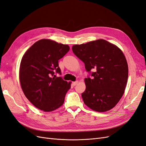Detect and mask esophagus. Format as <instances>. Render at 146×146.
<instances>
[{
	"mask_svg": "<svg viewBox=\"0 0 146 146\" xmlns=\"http://www.w3.org/2000/svg\"><path fill=\"white\" fill-rule=\"evenodd\" d=\"M78 83V81H76V82H72V85L73 86H76V85H77V83Z\"/></svg>",
	"mask_w": 146,
	"mask_h": 146,
	"instance_id": "esophagus-1",
	"label": "esophagus"
}]
</instances>
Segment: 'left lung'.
<instances>
[{
  "instance_id": "8db88e82",
  "label": "left lung",
  "mask_w": 146,
  "mask_h": 146,
  "mask_svg": "<svg viewBox=\"0 0 146 146\" xmlns=\"http://www.w3.org/2000/svg\"><path fill=\"white\" fill-rule=\"evenodd\" d=\"M72 49L91 76L85 79L84 103L99 112L113 108L123 94L128 79V64L122 50L104 39L74 45Z\"/></svg>"
}]
</instances>
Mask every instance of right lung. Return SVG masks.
Wrapping results in <instances>:
<instances>
[{
    "label": "right lung",
    "instance_id": "obj_1",
    "mask_svg": "<svg viewBox=\"0 0 146 146\" xmlns=\"http://www.w3.org/2000/svg\"><path fill=\"white\" fill-rule=\"evenodd\" d=\"M68 45L42 39L25 53L19 69V80L25 96L35 107L44 111L58 108L64 103L70 83L61 74L58 60L69 52Z\"/></svg>",
    "mask_w": 146,
    "mask_h": 146
}]
</instances>
